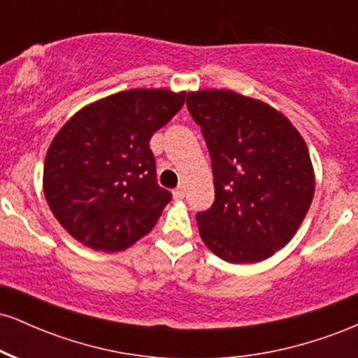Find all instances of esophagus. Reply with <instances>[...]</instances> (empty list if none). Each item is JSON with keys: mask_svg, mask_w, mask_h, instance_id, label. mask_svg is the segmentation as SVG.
I'll return each instance as SVG.
<instances>
[{"mask_svg": "<svg viewBox=\"0 0 358 358\" xmlns=\"http://www.w3.org/2000/svg\"><path fill=\"white\" fill-rule=\"evenodd\" d=\"M173 199H175V200H182V199H185V190H183V187L175 188V190H173Z\"/></svg>", "mask_w": 358, "mask_h": 358, "instance_id": "34e87169", "label": "esophagus"}]
</instances>
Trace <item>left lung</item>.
Returning <instances> with one entry per match:
<instances>
[{
    "label": "left lung",
    "instance_id": "8db88e82",
    "mask_svg": "<svg viewBox=\"0 0 358 358\" xmlns=\"http://www.w3.org/2000/svg\"><path fill=\"white\" fill-rule=\"evenodd\" d=\"M212 159L215 200L196 213L202 241L232 264L259 262L293 239L315 193L305 139L285 114L234 90L188 92Z\"/></svg>",
    "mask_w": 358,
    "mask_h": 358
}]
</instances>
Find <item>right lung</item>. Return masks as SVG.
I'll use <instances>...</instances> for the list:
<instances>
[{"mask_svg": "<svg viewBox=\"0 0 358 358\" xmlns=\"http://www.w3.org/2000/svg\"><path fill=\"white\" fill-rule=\"evenodd\" d=\"M183 102L185 92L124 90L65 122L47 151L43 193L73 239L117 252L155 227L171 193L156 182L150 139Z\"/></svg>", "mask_w": 358, "mask_h": 358, "instance_id": "add662e5", "label": "right lung"}]
</instances>
